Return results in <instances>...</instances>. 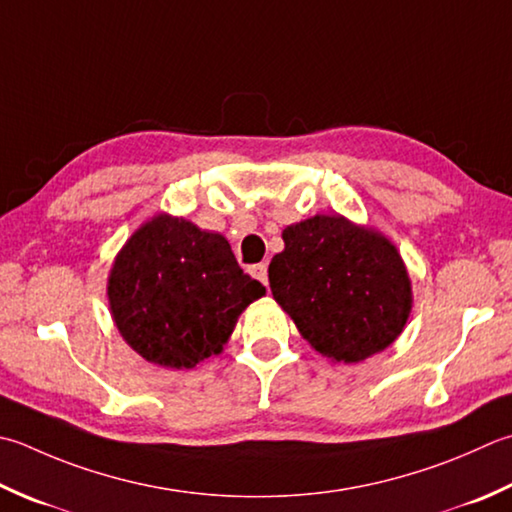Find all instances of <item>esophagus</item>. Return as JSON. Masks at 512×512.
<instances>
[{
    "label": "esophagus",
    "instance_id": "1",
    "mask_svg": "<svg viewBox=\"0 0 512 512\" xmlns=\"http://www.w3.org/2000/svg\"><path fill=\"white\" fill-rule=\"evenodd\" d=\"M253 275H255L262 284H268V266H266L264 262L257 264V266L253 268Z\"/></svg>",
    "mask_w": 512,
    "mask_h": 512
}]
</instances>
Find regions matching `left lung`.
Segmentation results:
<instances>
[{"label":"left lung","instance_id":"obj_1","mask_svg":"<svg viewBox=\"0 0 512 512\" xmlns=\"http://www.w3.org/2000/svg\"><path fill=\"white\" fill-rule=\"evenodd\" d=\"M282 239L268 266L270 290L310 348L357 364L402 335L413 286L384 233L335 213L290 224Z\"/></svg>","mask_w":512,"mask_h":512}]
</instances>
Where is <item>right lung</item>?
<instances>
[{
	"mask_svg": "<svg viewBox=\"0 0 512 512\" xmlns=\"http://www.w3.org/2000/svg\"><path fill=\"white\" fill-rule=\"evenodd\" d=\"M106 295L137 355L182 370L222 353L239 315L266 288L239 268L224 235L157 213L117 253Z\"/></svg>",
	"mask_w": 512,
	"mask_h": 512,
	"instance_id": "obj_1",
	"label": "right lung"
}]
</instances>
